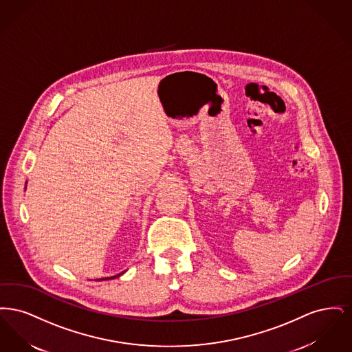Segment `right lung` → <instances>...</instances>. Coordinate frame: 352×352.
Returning <instances> with one entry per match:
<instances>
[{
	"instance_id": "1",
	"label": "right lung",
	"mask_w": 352,
	"mask_h": 352,
	"mask_svg": "<svg viewBox=\"0 0 352 352\" xmlns=\"http://www.w3.org/2000/svg\"><path fill=\"white\" fill-rule=\"evenodd\" d=\"M122 273H120V274H118V276H113V277H108V278H101V280H111V278H116V277H118V276H121Z\"/></svg>"
}]
</instances>
